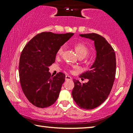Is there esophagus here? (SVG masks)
<instances>
[{"label":"esophagus","mask_w":133,"mask_h":133,"mask_svg":"<svg viewBox=\"0 0 133 133\" xmlns=\"http://www.w3.org/2000/svg\"><path fill=\"white\" fill-rule=\"evenodd\" d=\"M65 79H66V80H70L72 79V78H71L70 76H66V78H65Z\"/></svg>","instance_id":"34e87169"}]
</instances>
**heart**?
I'll return each instance as SVG.
<instances>
[{"mask_svg": "<svg viewBox=\"0 0 133 133\" xmlns=\"http://www.w3.org/2000/svg\"><path fill=\"white\" fill-rule=\"evenodd\" d=\"M75 49L78 57H84L88 55L89 50L87 47L82 43H77L75 44ZM64 47L61 46L57 51V56H60L63 52Z\"/></svg>", "mask_w": 133, "mask_h": 133, "instance_id": "b5f03b06", "label": "heart"}]
</instances>
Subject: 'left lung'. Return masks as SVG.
<instances>
[{
	"instance_id": "1",
	"label": "left lung",
	"mask_w": 133,
	"mask_h": 133,
	"mask_svg": "<svg viewBox=\"0 0 133 133\" xmlns=\"http://www.w3.org/2000/svg\"><path fill=\"white\" fill-rule=\"evenodd\" d=\"M94 42L96 50L95 62L89 70L79 77L89 82L81 83L74 78L75 87L72 96L82 109L91 110L99 106L106 100L115 80L116 59L115 51L104 37L96 33L80 35Z\"/></svg>"
}]
</instances>
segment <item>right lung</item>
<instances>
[{"label":"right lung","instance_id":"obj_1","mask_svg":"<svg viewBox=\"0 0 133 133\" xmlns=\"http://www.w3.org/2000/svg\"><path fill=\"white\" fill-rule=\"evenodd\" d=\"M73 35L40 33L22 50L19 66L20 83L26 98L35 106L48 107L57 100L65 75L59 72L53 77L49 67L55 62L58 49Z\"/></svg>","mask_w":133,"mask_h":133}]
</instances>
